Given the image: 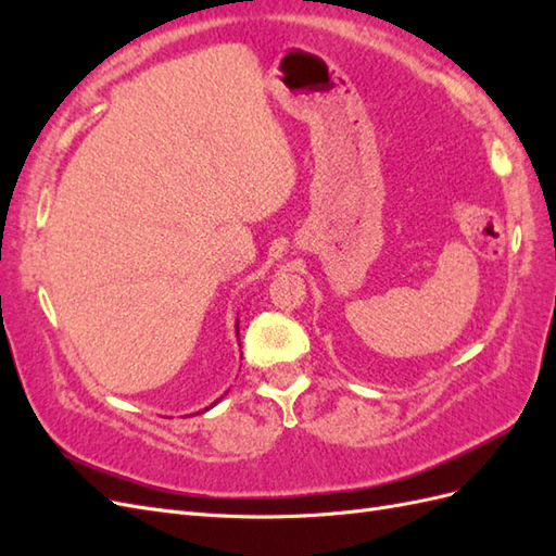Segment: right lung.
I'll list each match as a JSON object with an SVG mask.
<instances>
[{"label": "right lung", "mask_w": 556, "mask_h": 556, "mask_svg": "<svg viewBox=\"0 0 556 556\" xmlns=\"http://www.w3.org/2000/svg\"><path fill=\"white\" fill-rule=\"evenodd\" d=\"M237 333H239V327H237ZM215 403H217V401H215Z\"/></svg>", "instance_id": "right-lung-1"}]
</instances>
